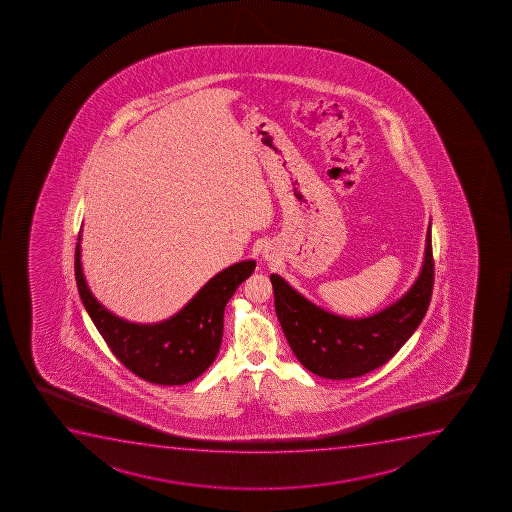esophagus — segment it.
<instances>
[{"instance_id":"1","label":"esophagus","mask_w":512,"mask_h":512,"mask_svg":"<svg viewBox=\"0 0 512 512\" xmlns=\"http://www.w3.org/2000/svg\"><path fill=\"white\" fill-rule=\"evenodd\" d=\"M265 259H269V255H267V252H264Z\"/></svg>"}]
</instances>
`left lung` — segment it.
<instances>
[{
	"instance_id": "8db88e82",
	"label": "left lung",
	"mask_w": 512,
	"mask_h": 512,
	"mask_svg": "<svg viewBox=\"0 0 512 512\" xmlns=\"http://www.w3.org/2000/svg\"><path fill=\"white\" fill-rule=\"evenodd\" d=\"M279 324L301 365L324 379L372 372L396 355L427 313L433 289L432 224L420 274L399 300L380 312L348 319L327 312L271 274Z\"/></svg>"
}]
</instances>
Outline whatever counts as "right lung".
Instances as JSON below:
<instances>
[{"label": "right lung", "mask_w": 512, "mask_h": 512, "mask_svg": "<svg viewBox=\"0 0 512 512\" xmlns=\"http://www.w3.org/2000/svg\"><path fill=\"white\" fill-rule=\"evenodd\" d=\"M75 248V279L92 322L113 355L140 379L157 385H183L197 379L216 360L223 341L224 308L255 271V260L229 265L209 279L180 312L156 324H135L103 307L85 281Z\"/></svg>", "instance_id": "right-lung-1"}]
</instances>
